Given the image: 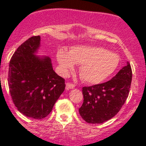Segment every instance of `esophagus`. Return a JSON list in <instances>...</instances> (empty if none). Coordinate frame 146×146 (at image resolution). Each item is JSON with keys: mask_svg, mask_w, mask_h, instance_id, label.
<instances>
[{"mask_svg": "<svg viewBox=\"0 0 146 146\" xmlns=\"http://www.w3.org/2000/svg\"><path fill=\"white\" fill-rule=\"evenodd\" d=\"M66 87L67 89H73L75 86L74 84H71V83H66Z\"/></svg>", "mask_w": 146, "mask_h": 146, "instance_id": "esophagus-1", "label": "esophagus"}]
</instances>
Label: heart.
Wrapping results in <instances>:
<instances>
[{
  "instance_id": "obj_1",
  "label": "heart",
  "mask_w": 146,
  "mask_h": 146,
  "mask_svg": "<svg viewBox=\"0 0 146 146\" xmlns=\"http://www.w3.org/2000/svg\"><path fill=\"white\" fill-rule=\"evenodd\" d=\"M56 58L62 75H67L75 64L80 74L87 83L99 84L114 73L120 62L118 55L106 49L95 46H76L69 51L58 50Z\"/></svg>"
}]
</instances>
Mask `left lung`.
<instances>
[{
  "mask_svg": "<svg viewBox=\"0 0 146 146\" xmlns=\"http://www.w3.org/2000/svg\"><path fill=\"white\" fill-rule=\"evenodd\" d=\"M131 66L127 62L110 80L82 88L83 103L79 109L82 119L90 123H102L119 112L128 97L131 86Z\"/></svg>",
  "mask_w": 146,
  "mask_h": 146,
  "instance_id": "obj_1",
  "label": "left lung"
}]
</instances>
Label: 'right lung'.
Segmentation results:
<instances>
[{
	"label": "right lung",
	"instance_id": "right-lung-1",
	"mask_svg": "<svg viewBox=\"0 0 146 146\" xmlns=\"http://www.w3.org/2000/svg\"><path fill=\"white\" fill-rule=\"evenodd\" d=\"M41 37L32 36L11 57L8 82L13 102L22 114L42 119L64 92L65 80L52 69L49 56L37 55Z\"/></svg>",
	"mask_w": 146,
	"mask_h": 146
}]
</instances>
